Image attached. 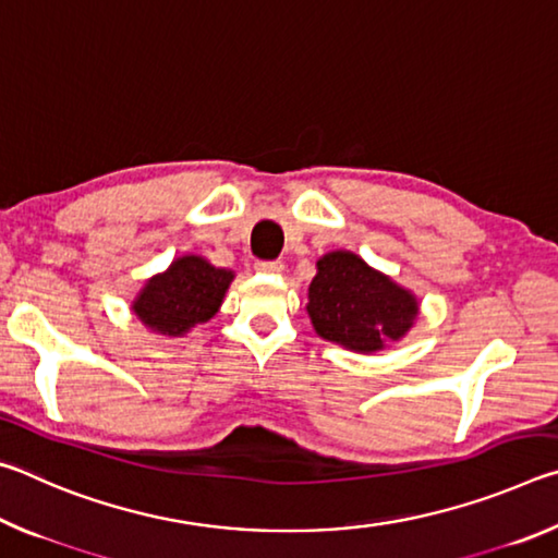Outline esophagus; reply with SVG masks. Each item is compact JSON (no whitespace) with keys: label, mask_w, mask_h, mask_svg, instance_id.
Listing matches in <instances>:
<instances>
[{"label":"esophagus","mask_w":558,"mask_h":558,"mask_svg":"<svg viewBox=\"0 0 558 558\" xmlns=\"http://www.w3.org/2000/svg\"><path fill=\"white\" fill-rule=\"evenodd\" d=\"M282 263L280 260H258L256 263V270L258 272H282Z\"/></svg>","instance_id":"34e87169"}]
</instances>
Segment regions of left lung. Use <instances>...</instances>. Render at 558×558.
Returning <instances> with one entry per match:
<instances>
[{
  "mask_svg": "<svg viewBox=\"0 0 558 558\" xmlns=\"http://www.w3.org/2000/svg\"><path fill=\"white\" fill-rule=\"evenodd\" d=\"M307 315L327 342L374 354L411 332L421 300L356 253L329 251L307 288Z\"/></svg>",
  "mask_w": 558,
  "mask_h": 558,
  "instance_id": "obj_1",
  "label": "left lung"
}]
</instances>
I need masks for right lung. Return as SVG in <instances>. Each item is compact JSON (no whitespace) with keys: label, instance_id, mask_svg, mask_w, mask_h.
Returning <instances> with one entry per match:
<instances>
[{"label":"right lung","instance_id":"obj_1","mask_svg":"<svg viewBox=\"0 0 558 558\" xmlns=\"http://www.w3.org/2000/svg\"><path fill=\"white\" fill-rule=\"evenodd\" d=\"M235 272L216 268L196 253L179 256L169 268L147 278L132 300V315L162 337H186L219 313Z\"/></svg>","mask_w":558,"mask_h":558}]
</instances>
